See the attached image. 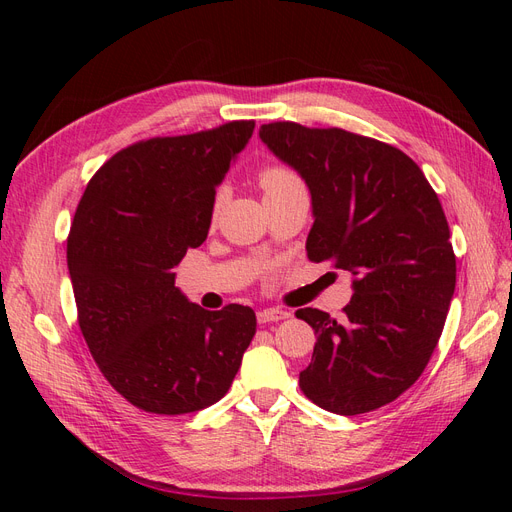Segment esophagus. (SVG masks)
I'll list each match as a JSON object with an SVG mask.
<instances>
[{
    "mask_svg": "<svg viewBox=\"0 0 512 512\" xmlns=\"http://www.w3.org/2000/svg\"><path fill=\"white\" fill-rule=\"evenodd\" d=\"M256 316H258L260 324H267V322H280V320L290 318V312H286V309H280V307H267V309H260Z\"/></svg>",
    "mask_w": 512,
    "mask_h": 512,
    "instance_id": "34e87169",
    "label": "esophagus"
}]
</instances>
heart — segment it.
Returning a JSON list of instances; mask_svg holds the SVG:
<instances>
[{
  "label": "heart",
  "mask_w": 512,
  "mask_h": 512,
  "mask_svg": "<svg viewBox=\"0 0 512 512\" xmlns=\"http://www.w3.org/2000/svg\"><path fill=\"white\" fill-rule=\"evenodd\" d=\"M258 181L262 185V190H265V194L273 192V190H280V188H286V185L299 181L297 175L292 173V170H288L286 166H267L260 170L258 175ZM220 207H222V194H218V198H215L213 203V209H211V218L215 220L218 218L220 213Z\"/></svg>",
  "instance_id": "b5f03b06"
}]
</instances>
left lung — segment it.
Here are the masks:
<instances>
[{
  "label": "left lung",
  "mask_w": 512,
  "mask_h": 512,
  "mask_svg": "<svg viewBox=\"0 0 512 512\" xmlns=\"http://www.w3.org/2000/svg\"><path fill=\"white\" fill-rule=\"evenodd\" d=\"M260 138L312 194L307 258L354 277L339 320L297 309L318 335L301 391L344 416L391 404L423 374L455 292L438 194L412 158L376 138L292 121L265 123Z\"/></svg>",
  "instance_id": "obj_1"
}]
</instances>
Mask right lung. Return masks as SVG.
I'll return each mask as SVG.
<instances>
[{"instance_id": "1", "label": "right lung", "mask_w": 512, "mask_h": 512, "mask_svg": "<svg viewBox=\"0 0 512 512\" xmlns=\"http://www.w3.org/2000/svg\"><path fill=\"white\" fill-rule=\"evenodd\" d=\"M254 121L158 136L117 151L91 177L68 235V271L87 348L113 389L153 414L220 401L256 333L252 307L207 312L173 269L207 239L215 188Z\"/></svg>"}]
</instances>
